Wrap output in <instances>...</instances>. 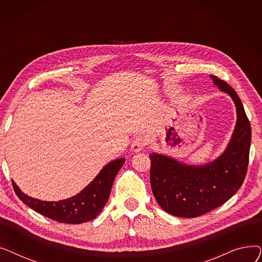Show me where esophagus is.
Wrapping results in <instances>:
<instances>
[{
  "mask_svg": "<svg viewBox=\"0 0 262 262\" xmlns=\"http://www.w3.org/2000/svg\"><path fill=\"white\" fill-rule=\"evenodd\" d=\"M146 145V139L144 138V137L142 136H138L136 137V138L134 139L133 143H132V150L134 153H138L140 152V150H142L144 148V146Z\"/></svg>",
  "mask_w": 262,
  "mask_h": 262,
  "instance_id": "1",
  "label": "esophagus"
}]
</instances>
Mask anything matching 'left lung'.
<instances>
[{
    "label": "left lung",
    "mask_w": 262,
    "mask_h": 262,
    "mask_svg": "<svg viewBox=\"0 0 262 262\" xmlns=\"http://www.w3.org/2000/svg\"><path fill=\"white\" fill-rule=\"evenodd\" d=\"M236 106L237 121L224 152L203 164H188L166 154L150 153V187L160 207L180 217H195L223 205L240 189L247 170L251 124L237 92L210 75Z\"/></svg>",
    "instance_id": "1"
}]
</instances>
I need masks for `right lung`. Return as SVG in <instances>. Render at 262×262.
<instances>
[{"mask_svg":"<svg viewBox=\"0 0 262 262\" xmlns=\"http://www.w3.org/2000/svg\"><path fill=\"white\" fill-rule=\"evenodd\" d=\"M124 158L108 162L93 181L76 195L58 202L40 201L27 195L12 181L18 198L30 208L59 223L80 224L98 216L106 205L115 178L122 168Z\"/></svg>","mask_w":262,"mask_h":262,"instance_id":"obj_1","label":"right lung"}]
</instances>
